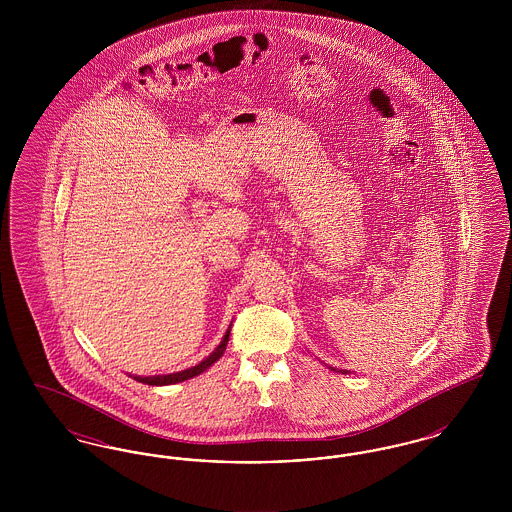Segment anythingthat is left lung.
Returning <instances> with one entry per match:
<instances>
[{
  "instance_id": "obj_1",
  "label": "left lung",
  "mask_w": 512,
  "mask_h": 512,
  "mask_svg": "<svg viewBox=\"0 0 512 512\" xmlns=\"http://www.w3.org/2000/svg\"><path fill=\"white\" fill-rule=\"evenodd\" d=\"M332 370H338V368H334V366H330ZM338 372H341V374H347V370H338Z\"/></svg>"
}]
</instances>
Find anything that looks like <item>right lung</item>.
Here are the masks:
<instances>
[{
	"label": "right lung",
	"instance_id": "obj_1",
	"mask_svg": "<svg viewBox=\"0 0 512 512\" xmlns=\"http://www.w3.org/2000/svg\"><path fill=\"white\" fill-rule=\"evenodd\" d=\"M230 328H232V324L228 326V330H226V334L222 336V340H220L219 345H217V349L209 355V357H205L201 363H197L195 366H190V368H186V370H180V372H172V374H159V376H132L136 382H142V384H147V386H171V384H178V382H184V380H190V378H194V376H199L201 372H205L209 366L215 365L217 361H219L220 357H222V353L226 351V345H228V338H230Z\"/></svg>",
	"mask_w": 512,
	"mask_h": 512
}]
</instances>
